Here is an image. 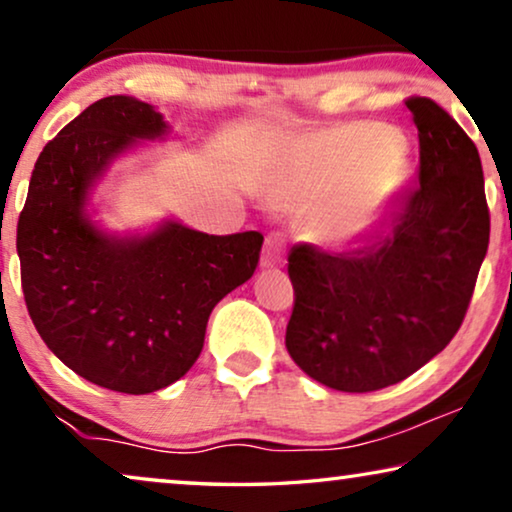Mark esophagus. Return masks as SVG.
<instances>
[{"label": "esophagus", "instance_id": "obj_1", "mask_svg": "<svg viewBox=\"0 0 512 512\" xmlns=\"http://www.w3.org/2000/svg\"><path fill=\"white\" fill-rule=\"evenodd\" d=\"M284 263V247H282V237L277 233H270L268 240H265V251L261 258L263 268H279Z\"/></svg>", "mask_w": 512, "mask_h": 512}]
</instances>
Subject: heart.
Returning <instances> with one entry per match:
<instances>
[{
	"label": "heart",
	"instance_id": "b5f03b06",
	"mask_svg": "<svg viewBox=\"0 0 512 512\" xmlns=\"http://www.w3.org/2000/svg\"><path fill=\"white\" fill-rule=\"evenodd\" d=\"M403 139L382 125L349 123L293 144L277 167L286 200L319 202L340 195L326 233L347 242L368 228L403 184Z\"/></svg>",
	"mask_w": 512,
	"mask_h": 512
}]
</instances>
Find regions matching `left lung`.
Returning <instances> with one entry per match:
<instances>
[{
  "instance_id": "left-lung-1",
  "label": "left lung",
  "mask_w": 512,
  "mask_h": 512,
  "mask_svg": "<svg viewBox=\"0 0 512 512\" xmlns=\"http://www.w3.org/2000/svg\"><path fill=\"white\" fill-rule=\"evenodd\" d=\"M405 107L419 132V184L361 247L289 254L286 349L312 380L366 394L405 380L457 335L489 244L471 137L429 97Z\"/></svg>"
}]
</instances>
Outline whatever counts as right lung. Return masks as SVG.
I'll list each match as a JSON object with an SVG mask.
<instances>
[{
    "instance_id": "add662e5",
    "label": "right lung",
    "mask_w": 512,
    "mask_h": 512,
    "mask_svg": "<svg viewBox=\"0 0 512 512\" xmlns=\"http://www.w3.org/2000/svg\"><path fill=\"white\" fill-rule=\"evenodd\" d=\"M167 132L135 97L90 104L39 153L18 219L20 282L41 340L83 380L121 394H151L191 370L214 305L254 275L263 247L256 230L207 235L163 221L118 237L90 221V191L114 158Z\"/></svg>"
}]
</instances>
